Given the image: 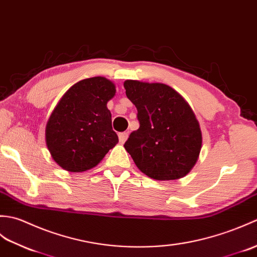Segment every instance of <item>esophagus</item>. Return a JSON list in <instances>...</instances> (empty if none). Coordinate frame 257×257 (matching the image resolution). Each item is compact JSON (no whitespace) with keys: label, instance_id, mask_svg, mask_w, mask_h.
I'll list each match as a JSON object with an SVG mask.
<instances>
[{"label":"esophagus","instance_id":"1","mask_svg":"<svg viewBox=\"0 0 257 257\" xmlns=\"http://www.w3.org/2000/svg\"><path fill=\"white\" fill-rule=\"evenodd\" d=\"M127 138H128V133H127V132L119 133V134H118V141H119V143H121V144L125 143V141L127 140Z\"/></svg>","mask_w":257,"mask_h":257}]
</instances>
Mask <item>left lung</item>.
Returning a JSON list of instances; mask_svg holds the SVG:
<instances>
[{"label": "left lung", "instance_id": "1", "mask_svg": "<svg viewBox=\"0 0 257 257\" xmlns=\"http://www.w3.org/2000/svg\"><path fill=\"white\" fill-rule=\"evenodd\" d=\"M124 88L140 122L125 142V150L151 178H182L196 165L202 145L200 125L190 105L164 83L126 80Z\"/></svg>", "mask_w": 257, "mask_h": 257}]
</instances>
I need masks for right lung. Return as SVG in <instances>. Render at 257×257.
<instances>
[{
    "label": "right lung",
    "mask_w": 257,
    "mask_h": 257,
    "mask_svg": "<svg viewBox=\"0 0 257 257\" xmlns=\"http://www.w3.org/2000/svg\"><path fill=\"white\" fill-rule=\"evenodd\" d=\"M115 91L112 81L93 77L73 84L62 95L46 125V145L61 168L85 172L117 144L106 107Z\"/></svg>",
    "instance_id": "obj_1"
}]
</instances>
